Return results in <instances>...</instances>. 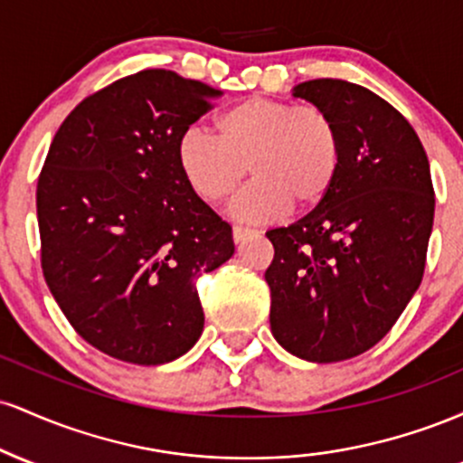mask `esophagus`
Listing matches in <instances>:
<instances>
[{"label":"esophagus","instance_id":"34e87169","mask_svg":"<svg viewBox=\"0 0 463 463\" xmlns=\"http://www.w3.org/2000/svg\"><path fill=\"white\" fill-rule=\"evenodd\" d=\"M254 235H257V231H254V228H248V226H235V228H232V239H235L237 243L246 241L248 237H254Z\"/></svg>","mask_w":463,"mask_h":463}]
</instances>
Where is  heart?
Listing matches in <instances>:
<instances>
[{"instance_id": "b5f03b06", "label": "heart", "mask_w": 463, "mask_h": 463, "mask_svg": "<svg viewBox=\"0 0 463 463\" xmlns=\"http://www.w3.org/2000/svg\"><path fill=\"white\" fill-rule=\"evenodd\" d=\"M215 130L217 137L184 130L176 163L189 189L209 204L235 194L250 169L257 180L231 204L237 220L269 222L291 206L317 209L342 172V132L320 106L257 95L217 115Z\"/></svg>"}]
</instances>
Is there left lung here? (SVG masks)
Returning a JSON list of instances; mask_svg holds the SVG:
<instances>
[{
  "mask_svg": "<svg viewBox=\"0 0 463 463\" xmlns=\"http://www.w3.org/2000/svg\"><path fill=\"white\" fill-rule=\"evenodd\" d=\"M337 121L344 161L322 206L265 237L276 342L333 364L370 350L416 294L435 195L427 152L392 104L359 84L320 78L294 89Z\"/></svg>",
  "mask_w": 463,
  "mask_h": 463,
  "instance_id": "1",
  "label": "left lung"
}]
</instances>
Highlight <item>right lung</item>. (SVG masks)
<instances>
[{
    "label": "right lung",
    "instance_id": "1",
    "mask_svg": "<svg viewBox=\"0 0 463 463\" xmlns=\"http://www.w3.org/2000/svg\"><path fill=\"white\" fill-rule=\"evenodd\" d=\"M217 95L143 69L84 98L47 152L36 184L45 283L80 337L109 357L167 364L204 328L195 280L235 243L184 183L176 143Z\"/></svg>",
    "mask_w": 463,
    "mask_h": 463
}]
</instances>
